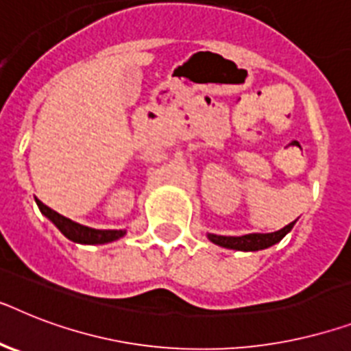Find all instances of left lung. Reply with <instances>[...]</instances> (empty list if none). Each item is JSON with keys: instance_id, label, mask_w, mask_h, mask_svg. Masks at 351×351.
Listing matches in <instances>:
<instances>
[{"instance_id": "left-lung-1", "label": "left lung", "mask_w": 351, "mask_h": 351, "mask_svg": "<svg viewBox=\"0 0 351 351\" xmlns=\"http://www.w3.org/2000/svg\"><path fill=\"white\" fill-rule=\"evenodd\" d=\"M295 221L285 225L283 229L276 230V232H269V234H243V236H218V234H207L210 241L215 245H220L223 249L232 250H243V252H254V250L269 249L272 245L279 243L285 236L289 234Z\"/></svg>"}]
</instances>
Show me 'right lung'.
Masks as SVG:
<instances>
[{"mask_svg": "<svg viewBox=\"0 0 351 351\" xmlns=\"http://www.w3.org/2000/svg\"><path fill=\"white\" fill-rule=\"evenodd\" d=\"M36 204L43 215L47 216L48 220L52 221L57 229L61 230L62 234L66 236L70 241H73V243L104 245V243H111V241H115V240H121L122 236L126 234V229H121V230L92 229V227L77 223V221H72L70 218H66V216L59 215V213H56L53 209L47 207L43 202L36 200Z\"/></svg>", "mask_w": 351, "mask_h": 351, "instance_id": "add662e5", "label": "right lung"}]
</instances>
